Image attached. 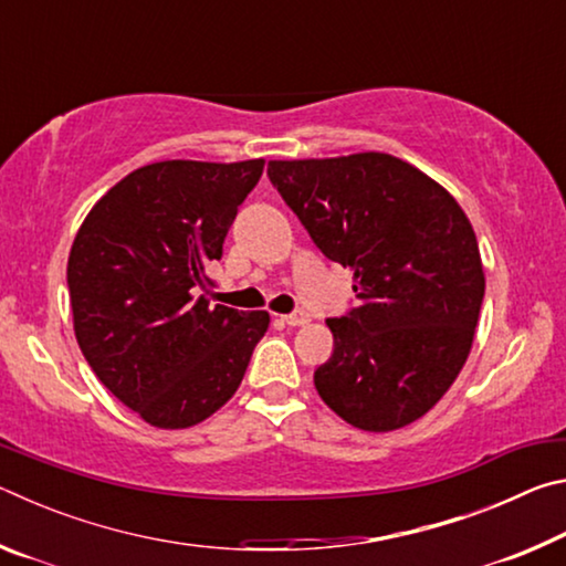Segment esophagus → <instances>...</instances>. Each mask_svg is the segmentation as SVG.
<instances>
[{
    "label": "esophagus",
    "mask_w": 566,
    "mask_h": 566,
    "mask_svg": "<svg viewBox=\"0 0 566 566\" xmlns=\"http://www.w3.org/2000/svg\"><path fill=\"white\" fill-rule=\"evenodd\" d=\"M282 322L286 324V327H302V324L310 322V314L302 312V310H296V312H292V314H284Z\"/></svg>",
    "instance_id": "obj_1"
}]
</instances>
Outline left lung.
Here are the masks:
<instances>
[{
    "label": "left lung",
    "instance_id": "obj_1",
    "mask_svg": "<svg viewBox=\"0 0 566 566\" xmlns=\"http://www.w3.org/2000/svg\"><path fill=\"white\" fill-rule=\"evenodd\" d=\"M266 177L319 252L354 270L357 304L327 319L334 349L314 369L324 405L364 432L427 415L464 367L484 300L462 207L379 151L270 161Z\"/></svg>",
    "mask_w": 566,
    "mask_h": 566
}]
</instances>
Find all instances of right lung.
<instances>
[{"mask_svg": "<svg viewBox=\"0 0 566 566\" xmlns=\"http://www.w3.org/2000/svg\"><path fill=\"white\" fill-rule=\"evenodd\" d=\"M264 159H169L104 195L66 264L74 334L114 397L159 429L227 405L270 327L266 312L207 300V266L262 177Z\"/></svg>", "mask_w": 566, "mask_h": 566, "instance_id": "add662e5", "label": "right lung"}]
</instances>
